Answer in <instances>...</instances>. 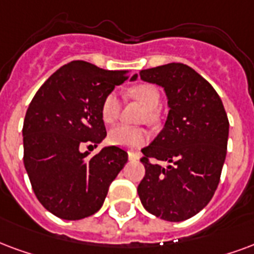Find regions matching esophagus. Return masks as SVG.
<instances>
[{
  "instance_id": "34e87169",
  "label": "esophagus",
  "mask_w": 254,
  "mask_h": 254,
  "mask_svg": "<svg viewBox=\"0 0 254 254\" xmlns=\"http://www.w3.org/2000/svg\"><path fill=\"white\" fill-rule=\"evenodd\" d=\"M127 157H129V160H133L136 161L140 159V156H138V153H136V152H127Z\"/></svg>"
}]
</instances>
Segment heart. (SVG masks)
Here are the masks:
<instances>
[{"instance_id":"heart-1","label":"heart","mask_w":254,"mask_h":254,"mask_svg":"<svg viewBox=\"0 0 254 254\" xmlns=\"http://www.w3.org/2000/svg\"><path fill=\"white\" fill-rule=\"evenodd\" d=\"M129 95L137 99L146 108L145 118L148 122H155L157 120L156 109L160 105V93L155 84L138 83L129 89ZM121 102L117 94L109 93L101 103V117L103 122L113 124L120 117ZM148 133L141 127H130L127 125H118L109 132L108 140L112 145L122 148H140L148 141Z\"/></svg>"}]
</instances>
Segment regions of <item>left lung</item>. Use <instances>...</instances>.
I'll use <instances>...</instances> for the list:
<instances>
[{
  "mask_svg": "<svg viewBox=\"0 0 254 254\" xmlns=\"http://www.w3.org/2000/svg\"><path fill=\"white\" fill-rule=\"evenodd\" d=\"M140 78L164 89L170 112L163 130L141 149L145 176L137 192L148 213L170 222L186 221L207 206L221 179L226 112L213 86L183 63L142 69ZM149 158L169 164L152 165Z\"/></svg>",
  "mask_w": 254,
  "mask_h": 254,
  "instance_id": "obj_1",
  "label": "left lung"
}]
</instances>
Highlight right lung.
<instances>
[{
	"label": "right lung",
	"instance_id": "right-lung-1",
	"mask_svg": "<svg viewBox=\"0 0 254 254\" xmlns=\"http://www.w3.org/2000/svg\"><path fill=\"white\" fill-rule=\"evenodd\" d=\"M127 79V71L75 60L51 75L29 103L24 165L39 202L56 217L76 221L97 213L127 164V153L118 146H105L93 157L80 151L106 137L101 103Z\"/></svg>",
	"mask_w": 254,
	"mask_h": 254
}]
</instances>
